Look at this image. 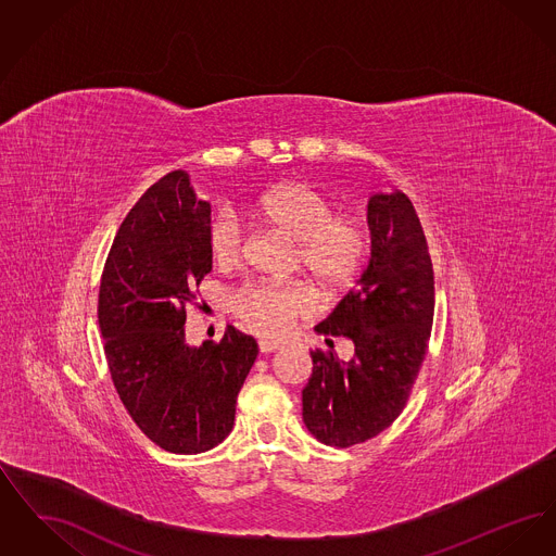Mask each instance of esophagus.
Wrapping results in <instances>:
<instances>
[{"label": "esophagus", "instance_id": "1", "mask_svg": "<svg viewBox=\"0 0 556 556\" xmlns=\"http://www.w3.org/2000/svg\"><path fill=\"white\" fill-rule=\"evenodd\" d=\"M258 348H261V352H263V354H270V352L281 350V345L275 344V342H268V340H261V342H258Z\"/></svg>", "mask_w": 556, "mask_h": 556}]
</instances>
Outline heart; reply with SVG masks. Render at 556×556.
Segmentation results:
<instances>
[{"instance_id": "obj_1", "label": "heart", "mask_w": 556, "mask_h": 556, "mask_svg": "<svg viewBox=\"0 0 556 556\" xmlns=\"http://www.w3.org/2000/svg\"><path fill=\"white\" fill-rule=\"evenodd\" d=\"M252 212L265 227L295 241L293 263L323 290L344 288L365 263L369 236L363 225L336 216L331 202L306 184L268 189L254 202ZM208 252L220 268H233L243 261L245 233L233 212L218 211L212 216ZM233 308L252 333L283 338L298 318L313 313L315 300L300 281H258L238 290Z\"/></svg>"}]
</instances>
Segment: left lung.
I'll return each mask as SVG.
<instances>
[{
    "mask_svg": "<svg viewBox=\"0 0 556 556\" xmlns=\"http://www.w3.org/2000/svg\"><path fill=\"white\" fill-rule=\"evenodd\" d=\"M369 266L315 331L354 344L345 363L311 352L302 419L318 442L348 448L396 421L421 370L433 325V266L421 220L402 193H375Z\"/></svg>",
    "mask_w": 556,
    "mask_h": 556,
    "instance_id": "8db88e82",
    "label": "left lung"
}]
</instances>
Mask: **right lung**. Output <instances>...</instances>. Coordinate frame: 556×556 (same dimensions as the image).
<instances>
[{
    "mask_svg": "<svg viewBox=\"0 0 556 556\" xmlns=\"http://www.w3.org/2000/svg\"><path fill=\"white\" fill-rule=\"evenodd\" d=\"M211 204L186 170L150 187L108 254L98 320L108 369L135 425L162 450L198 454L220 444L258 344L227 325L220 342H186V306L212 270Z\"/></svg>",
    "mask_w": 556,
    "mask_h": 556,
    "instance_id": "right-lung-1",
    "label": "right lung"
}]
</instances>
